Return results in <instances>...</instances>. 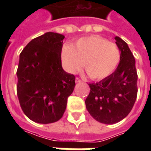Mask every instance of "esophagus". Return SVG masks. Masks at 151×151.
I'll use <instances>...</instances> for the list:
<instances>
[{"instance_id": "obj_1", "label": "esophagus", "mask_w": 151, "mask_h": 151, "mask_svg": "<svg viewBox=\"0 0 151 151\" xmlns=\"http://www.w3.org/2000/svg\"><path fill=\"white\" fill-rule=\"evenodd\" d=\"M82 82V79H80L79 78H75V82L76 83H78V82Z\"/></svg>"}]
</instances>
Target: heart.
Returning <instances> with one entry per match:
<instances>
[{
    "label": "heart",
    "mask_w": 151,
    "mask_h": 151,
    "mask_svg": "<svg viewBox=\"0 0 151 151\" xmlns=\"http://www.w3.org/2000/svg\"><path fill=\"white\" fill-rule=\"evenodd\" d=\"M60 60L63 68L69 73L79 71L84 63L87 75L92 79L101 80L116 69L120 52L116 43L99 35H90L80 38L72 45H64Z\"/></svg>",
    "instance_id": "1"
}]
</instances>
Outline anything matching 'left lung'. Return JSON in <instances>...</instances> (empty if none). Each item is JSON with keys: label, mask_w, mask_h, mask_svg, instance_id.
<instances>
[{"label": "left lung", "mask_w": 151, "mask_h": 151, "mask_svg": "<svg viewBox=\"0 0 151 151\" xmlns=\"http://www.w3.org/2000/svg\"><path fill=\"white\" fill-rule=\"evenodd\" d=\"M120 51V61L108 78L91 83L86 107L95 120L107 124L119 122L133 108L137 95V74L135 59L122 39L115 37Z\"/></svg>", "instance_id": "1"}]
</instances>
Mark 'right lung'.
Instances as JSON below:
<instances>
[{
    "label": "right lung",
    "mask_w": 151,
    "mask_h": 151,
    "mask_svg": "<svg viewBox=\"0 0 151 151\" xmlns=\"http://www.w3.org/2000/svg\"><path fill=\"white\" fill-rule=\"evenodd\" d=\"M63 35L47 32L31 40L19 56L17 94L22 111L36 123L59 120L75 86V76L62 68Z\"/></svg>",
    "instance_id": "right-lung-1"
}]
</instances>
